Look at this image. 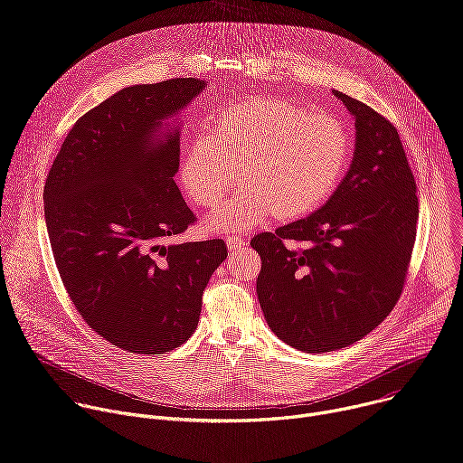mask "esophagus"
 <instances>
[{
    "label": "esophagus",
    "mask_w": 463,
    "mask_h": 463,
    "mask_svg": "<svg viewBox=\"0 0 463 463\" xmlns=\"http://www.w3.org/2000/svg\"><path fill=\"white\" fill-rule=\"evenodd\" d=\"M225 241H227V247L231 249V250H238V249H241V247H245L247 245V240L245 238H241V236H227L225 238Z\"/></svg>",
    "instance_id": "obj_1"
}]
</instances>
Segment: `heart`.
I'll return each instance as SVG.
<instances>
[{"label":"heart","mask_w":463,"mask_h":463,"mask_svg":"<svg viewBox=\"0 0 463 463\" xmlns=\"http://www.w3.org/2000/svg\"><path fill=\"white\" fill-rule=\"evenodd\" d=\"M352 154L343 120L286 100L256 99L222 109L186 148L179 179L190 200L216 209L238 184L245 186L211 218L220 232L249 231L273 216H306L329 200Z\"/></svg>","instance_id":"heart-1"}]
</instances>
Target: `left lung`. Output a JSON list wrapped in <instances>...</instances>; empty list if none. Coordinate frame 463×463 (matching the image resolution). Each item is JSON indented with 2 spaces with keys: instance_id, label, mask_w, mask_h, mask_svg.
Wrapping results in <instances>:
<instances>
[{
  "instance_id": "8db88e82",
  "label": "left lung",
  "mask_w": 463,
  "mask_h": 463,
  "mask_svg": "<svg viewBox=\"0 0 463 463\" xmlns=\"http://www.w3.org/2000/svg\"><path fill=\"white\" fill-rule=\"evenodd\" d=\"M335 95L355 117V154L324 207L250 240L261 258L258 300L286 345L334 352L379 326L400 300L416 241L418 195L395 126Z\"/></svg>"
}]
</instances>
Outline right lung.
Masks as SVG:
<instances>
[{"label":"right lung","instance_id":"add662e5","mask_svg":"<svg viewBox=\"0 0 463 463\" xmlns=\"http://www.w3.org/2000/svg\"><path fill=\"white\" fill-rule=\"evenodd\" d=\"M205 88L197 79L124 88L70 129L43 186L65 291L108 343L159 355L190 339L223 240L170 243L197 222L174 181L179 129L159 126Z\"/></svg>","mask_w":463,"mask_h":463}]
</instances>
